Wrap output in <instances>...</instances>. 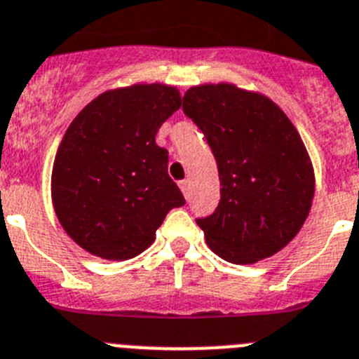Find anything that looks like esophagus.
<instances>
[{"instance_id":"obj_1","label":"esophagus","mask_w":359,"mask_h":359,"mask_svg":"<svg viewBox=\"0 0 359 359\" xmlns=\"http://www.w3.org/2000/svg\"><path fill=\"white\" fill-rule=\"evenodd\" d=\"M180 189H182L183 196L189 197V194H190V182H189V180H182V182H180Z\"/></svg>"}]
</instances>
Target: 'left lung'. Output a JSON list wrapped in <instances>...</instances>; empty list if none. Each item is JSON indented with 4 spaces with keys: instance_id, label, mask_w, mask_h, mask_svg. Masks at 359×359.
Returning a JSON list of instances; mask_svg holds the SVG:
<instances>
[{
    "instance_id": "8db88e82",
    "label": "left lung",
    "mask_w": 359,
    "mask_h": 359,
    "mask_svg": "<svg viewBox=\"0 0 359 359\" xmlns=\"http://www.w3.org/2000/svg\"><path fill=\"white\" fill-rule=\"evenodd\" d=\"M183 111L205 133L222 187L215 212L196 219L206 244L236 265L281 251L304 224L315 192L294 124L269 97L231 83L189 88Z\"/></svg>"
}]
</instances>
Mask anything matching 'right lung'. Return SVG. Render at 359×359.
Returning <instances> with one entry per match:
<instances>
[{
	"instance_id": "1",
	"label": "right lung",
	"mask_w": 359,
	"mask_h": 359,
	"mask_svg": "<svg viewBox=\"0 0 359 359\" xmlns=\"http://www.w3.org/2000/svg\"><path fill=\"white\" fill-rule=\"evenodd\" d=\"M182 107L180 92L151 83L108 90L65 131L53 163L51 197L62 228L104 259H130L185 197L167 174L169 153L154 140Z\"/></svg>"
}]
</instances>
